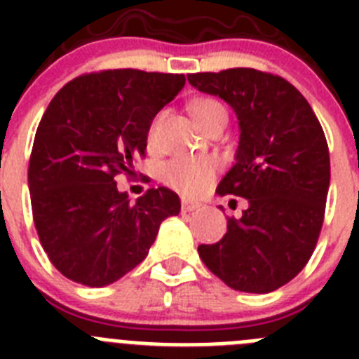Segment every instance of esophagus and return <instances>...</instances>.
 Instances as JSON below:
<instances>
[{"label": "esophagus", "mask_w": 359, "mask_h": 359, "mask_svg": "<svg viewBox=\"0 0 359 359\" xmlns=\"http://www.w3.org/2000/svg\"><path fill=\"white\" fill-rule=\"evenodd\" d=\"M201 207L198 201H189V199H183L182 201V210L183 212H192V210H198Z\"/></svg>", "instance_id": "1"}]
</instances>
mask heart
<instances>
[{"label":"heart","instance_id":"1","mask_svg":"<svg viewBox=\"0 0 359 359\" xmlns=\"http://www.w3.org/2000/svg\"><path fill=\"white\" fill-rule=\"evenodd\" d=\"M190 111L201 129L208 128L214 122H226L228 120L226 107L215 98H198L190 104ZM161 120H163V111L158 113L149 126V145L156 144ZM215 172H217V163L212 158L177 156L163 165L165 183L185 196L203 194L214 182Z\"/></svg>","mask_w":359,"mask_h":359}]
</instances>
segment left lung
I'll use <instances>...</instances> for the list:
<instances>
[{
	"mask_svg": "<svg viewBox=\"0 0 359 359\" xmlns=\"http://www.w3.org/2000/svg\"><path fill=\"white\" fill-rule=\"evenodd\" d=\"M187 79L236 111V163L217 194L248 201L243 217H228L223 239L199 244V257L231 290H278L302 271L322 230L331 180L322 126L304 95L278 75L231 68Z\"/></svg>",
	"mask_w": 359,
	"mask_h": 359,
	"instance_id": "left-lung-1",
	"label": "left lung"
}]
</instances>
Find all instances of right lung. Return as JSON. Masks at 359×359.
Instances as JSON below:
<instances>
[{
    "label": "right lung",
    "instance_id": "1",
    "mask_svg": "<svg viewBox=\"0 0 359 359\" xmlns=\"http://www.w3.org/2000/svg\"><path fill=\"white\" fill-rule=\"evenodd\" d=\"M185 86L180 73L104 69L57 91L28 165L32 214L43 250L66 278L113 284L147 257L160 224L180 214L176 192L149 189L135 205L118 174L147 147L149 126Z\"/></svg>",
    "mask_w": 359,
    "mask_h": 359
}]
</instances>
